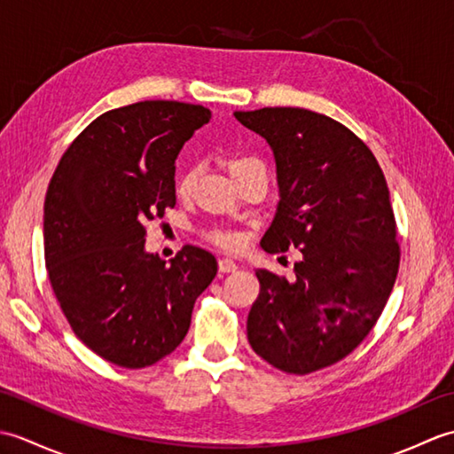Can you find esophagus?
<instances>
[{"mask_svg": "<svg viewBox=\"0 0 454 454\" xmlns=\"http://www.w3.org/2000/svg\"><path fill=\"white\" fill-rule=\"evenodd\" d=\"M236 269H238V265L232 262V259L224 257V259H220V262H218V271L220 273H234Z\"/></svg>", "mask_w": 454, "mask_h": 454, "instance_id": "obj_1", "label": "esophagus"}]
</instances>
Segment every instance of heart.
Returning <instances> with one entry per match:
<instances>
[{
  "mask_svg": "<svg viewBox=\"0 0 454 454\" xmlns=\"http://www.w3.org/2000/svg\"><path fill=\"white\" fill-rule=\"evenodd\" d=\"M222 163L228 169L230 177L236 181L244 179L246 176H252V173H262V176H267L265 163L252 156V153H242V152H234V153H226L222 158ZM197 183V168H187L183 169L177 179H176V191L179 197H189L192 189H195ZM207 238L210 242H215L216 246L224 247V249H238L242 246V238H239L232 230H224V228H212L207 232Z\"/></svg>",
  "mask_w": 454,
  "mask_h": 454,
  "instance_id": "b5f03b06",
  "label": "heart"
}]
</instances>
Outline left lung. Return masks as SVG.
Listing matches in <instances>:
<instances>
[{"label": "left lung", "mask_w": 454, "mask_h": 454, "mask_svg": "<svg viewBox=\"0 0 454 454\" xmlns=\"http://www.w3.org/2000/svg\"><path fill=\"white\" fill-rule=\"evenodd\" d=\"M234 117L267 140L277 163L281 200L262 247L302 255L294 281L255 271L249 345L288 374L325 369L369 335L396 281L400 246L387 179L369 146L325 114L265 107Z\"/></svg>", "instance_id": "obj_1"}]
</instances>
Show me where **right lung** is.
<instances>
[{"mask_svg":"<svg viewBox=\"0 0 454 454\" xmlns=\"http://www.w3.org/2000/svg\"><path fill=\"white\" fill-rule=\"evenodd\" d=\"M210 111L140 101L103 113L58 161L44 199V262L74 333L105 361L144 369L176 351L216 259L183 246L166 265L146 224L176 207V158Z\"/></svg>","mask_w":454,"mask_h":454,"instance_id":"right-lung-1","label":"right lung"}]
</instances>
